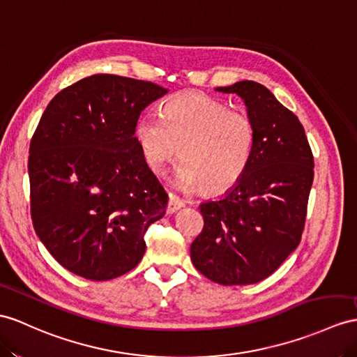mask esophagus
<instances>
[{
  "mask_svg": "<svg viewBox=\"0 0 357 357\" xmlns=\"http://www.w3.org/2000/svg\"><path fill=\"white\" fill-rule=\"evenodd\" d=\"M181 207H185V202H183V199L178 198L177 195L169 194L168 206H167V212H168V213H174V212H177L178 208H181Z\"/></svg>",
  "mask_w": 357,
  "mask_h": 357,
  "instance_id": "esophagus-1",
  "label": "esophagus"
}]
</instances>
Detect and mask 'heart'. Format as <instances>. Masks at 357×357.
Instances as JSON below:
<instances>
[{
  "label": "heart",
  "mask_w": 357,
  "mask_h": 357,
  "mask_svg": "<svg viewBox=\"0 0 357 357\" xmlns=\"http://www.w3.org/2000/svg\"><path fill=\"white\" fill-rule=\"evenodd\" d=\"M255 124L247 112L198 92L172 95L163 116L145 113L136 121L135 139L146 165L165 174L181 159L177 185L204 194L227 192L244 176L255 146Z\"/></svg>",
  "instance_id": "heart-1"
}]
</instances>
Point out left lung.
<instances>
[{"label":"left lung","mask_w":357,"mask_h":357,"mask_svg":"<svg viewBox=\"0 0 357 357\" xmlns=\"http://www.w3.org/2000/svg\"><path fill=\"white\" fill-rule=\"evenodd\" d=\"M216 89L244 100L255 146L238 185L199 206L204 225L190 257L208 280L251 284L271 275L300 244L314 154L298 118L264 84L244 80Z\"/></svg>","instance_id":"obj_1"}]
</instances>
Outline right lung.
I'll return each mask as SVG.
<instances>
[{"mask_svg":"<svg viewBox=\"0 0 357 357\" xmlns=\"http://www.w3.org/2000/svg\"><path fill=\"white\" fill-rule=\"evenodd\" d=\"M167 92L95 74L60 91L43 112L30 141V212L42 244L68 271L101 282L141 262L168 194L139 151L135 127Z\"/></svg>","mask_w":357,"mask_h":357,"instance_id":"add662e5","label":"right lung"}]
</instances>
